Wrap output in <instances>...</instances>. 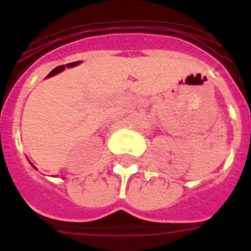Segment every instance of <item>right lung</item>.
I'll return each mask as SVG.
<instances>
[{
    "mask_svg": "<svg viewBox=\"0 0 251 251\" xmlns=\"http://www.w3.org/2000/svg\"><path fill=\"white\" fill-rule=\"evenodd\" d=\"M31 165H32V164H31ZM32 167H33V165H32ZM33 168H35V167H33ZM35 169H36V168H35Z\"/></svg>",
    "mask_w": 251,
    "mask_h": 251,
    "instance_id": "add662e5",
    "label": "right lung"
}]
</instances>
